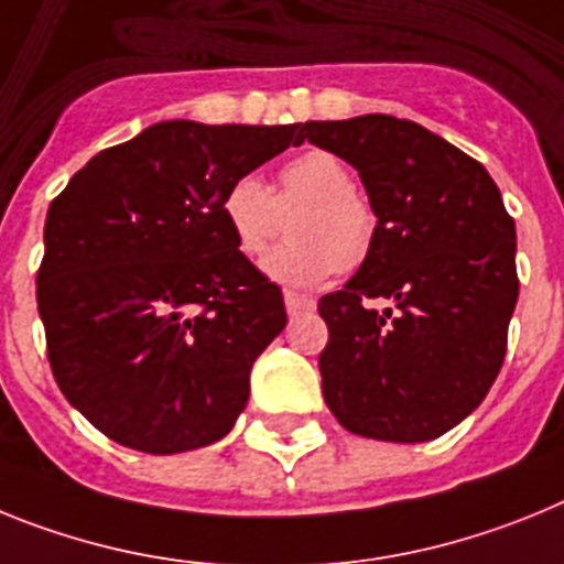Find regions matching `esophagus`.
I'll return each instance as SVG.
<instances>
[{
    "label": "esophagus",
    "instance_id": "1",
    "mask_svg": "<svg viewBox=\"0 0 564 564\" xmlns=\"http://www.w3.org/2000/svg\"><path fill=\"white\" fill-rule=\"evenodd\" d=\"M283 303H286L289 315H303V312L315 310V301L306 295H297V292H283Z\"/></svg>",
    "mask_w": 564,
    "mask_h": 564
}]
</instances>
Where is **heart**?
<instances>
[{
    "label": "heart",
    "instance_id": "heart-1",
    "mask_svg": "<svg viewBox=\"0 0 564 564\" xmlns=\"http://www.w3.org/2000/svg\"><path fill=\"white\" fill-rule=\"evenodd\" d=\"M301 207L289 224L292 243L263 261L275 283L310 289L343 269H355L375 247L377 221L355 187L346 161L329 150L289 159L272 189L258 173H243L221 195V218L243 258H261L283 227V213Z\"/></svg>",
    "mask_w": 564,
    "mask_h": 564
}]
</instances>
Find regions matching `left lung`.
Returning a JSON list of instances; mask_svg holds the SVG:
<instances>
[{
	"instance_id": "8db88e82",
	"label": "left lung",
	"mask_w": 564,
	"mask_h": 564,
	"mask_svg": "<svg viewBox=\"0 0 564 564\" xmlns=\"http://www.w3.org/2000/svg\"><path fill=\"white\" fill-rule=\"evenodd\" d=\"M301 133L355 166L377 218L369 258L317 303L326 405L360 437H440L486 400L506 360L513 218L486 166L409 119L369 112Z\"/></svg>"
}]
</instances>
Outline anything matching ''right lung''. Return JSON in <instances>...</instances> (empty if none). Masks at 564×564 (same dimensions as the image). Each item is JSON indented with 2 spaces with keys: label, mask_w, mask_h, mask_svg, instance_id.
Instances as JSON below:
<instances>
[{
  "label": "right lung",
  "mask_w": 564,
  "mask_h": 564,
  "mask_svg": "<svg viewBox=\"0 0 564 564\" xmlns=\"http://www.w3.org/2000/svg\"><path fill=\"white\" fill-rule=\"evenodd\" d=\"M301 141L297 124L159 121L93 155L53 200L36 275L47 360L101 434L178 454L232 431L286 310L235 247L221 195Z\"/></svg>",
  "instance_id": "obj_1"
}]
</instances>
